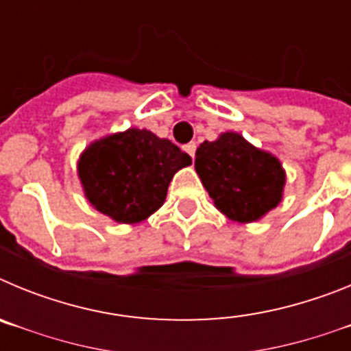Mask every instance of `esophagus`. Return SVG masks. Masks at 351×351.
Returning a JSON list of instances; mask_svg holds the SVG:
<instances>
[{
    "mask_svg": "<svg viewBox=\"0 0 351 351\" xmlns=\"http://www.w3.org/2000/svg\"><path fill=\"white\" fill-rule=\"evenodd\" d=\"M184 149H186V153L190 154V156L195 160V151H197V144H195V142H190V144L184 145Z\"/></svg>",
    "mask_w": 351,
    "mask_h": 351,
    "instance_id": "esophagus-1",
    "label": "esophagus"
}]
</instances>
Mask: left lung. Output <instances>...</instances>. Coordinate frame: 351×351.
<instances>
[{
	"mask_svg": "<svg viewBox=\"0 0 351 351\" xmlns=\"http://www.w3.org/2000/svg\"><path fill=\"white\" fill-rule=\"evenodd\" d=\"M195 170L216 209L232 221H256L283 198L287 176L281 161L235 132L202 142Z\"/></svg>",
	"mask_w": 351,
	"mask_h": 351,
	"instance_id": "left-lung-1",
	"label": "left lung"
}]
</instances>
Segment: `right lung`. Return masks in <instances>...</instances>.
<instances>
[{"label": "right lung", "mask_w": 351, "mask_h": 351, "mask_svg": "<svg viewBox=\"0 0 351 351\" xmlns=\"http://www.w3.org/2000/svg\"><path fill=\"white\" fill-rule=\"evenodd\" d=\"M188 165L191 158L169 138L130 128L89 144L77 170L84 195L96 210L135 225L163 206L173 173Z\"/></svg>", "instance_id": "obj_1"}]
</instances>
